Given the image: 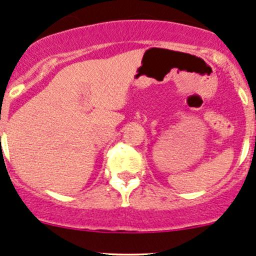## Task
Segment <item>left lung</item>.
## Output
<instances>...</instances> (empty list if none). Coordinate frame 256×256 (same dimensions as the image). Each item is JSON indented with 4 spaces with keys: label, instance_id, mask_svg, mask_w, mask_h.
I'll return each mask as SVG.
<instances>
[{
    "label": "left lung",
    "instance_id": "obj_1",
    "mask_svg": "<svg viewBox=\"0 0 256 256\" xmlns=\"http://www.w3.org/2000/svg\"><path fill=\"white\" fill-rule=\"evenodd\" d=\"M255 138H256V137H255Z\"/></svg>",
    "mask_w": 256,
    "mask_h": 256
}]
</instances>
